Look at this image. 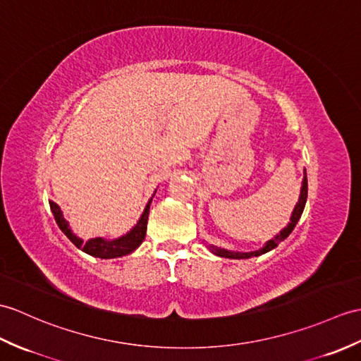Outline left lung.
Returning a JSON list of instances; mask_svg holds the SVG:
<instances>
[{"mask_svg":"<svg viewBox=\"0 0 361 361\" xmlns=\"http://www.w3.org/2000/svg\"><path fill=\"white\" fill-rule=\"evenodd\" d=\"M306 198H307V178H306V172H305V177H303V184H301V194H300V200L294 209V212H292V216H290V221L289 224L284 228L279 235L274 237L272 240H269L264 245V247L255 250V252H246V254H241V252H231V250H226V249H219V247H212V252L216 254L219 257H224V258H235V259H241V258H250V257H258L262 254H266L269 252V250H272L274 247L279 246V243L283 241L284 238L289 237V233L294 231L295 224L298 223L301 214H303V209H305V204H306Z\"/></svg>","mask_w":361,"mask_h":361,"instance_id":"obj_1","label":"left lung"}]
</instances>
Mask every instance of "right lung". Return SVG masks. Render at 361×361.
I'll return each mask as SVG.
<instances>
[{
	"mask_svg": "<svg viewBox=\"0 0 361 361\" xmlns=\"http://www.w3.org/2000/svg\"><path fill=\"white\" fill-rule=\"evenodd\" d=\"M50 204V211H52L54 216H55V221L58 224V228H60L64 235L69 238L75 246L80 247L82 252H86L92 257H97V258H116V257H123V255H128L130 252H133L146 237V229H147V219H149V207L150 203L146 206L145 212H142L141 219L138 220L137 226L133 228L129 233H126V235L116 238V240H103V238H92L87 241H82L81 238H78L75 233L71 231L69 228V223L64 220V216L61 214V209L58 207L56 203L54 201H49Z\"/></svg>",
	"mask_w": 361,
	"mask_h": 361,
	"instance_id": "add662e5",
	"label": "right lung"
}]
</instances>
